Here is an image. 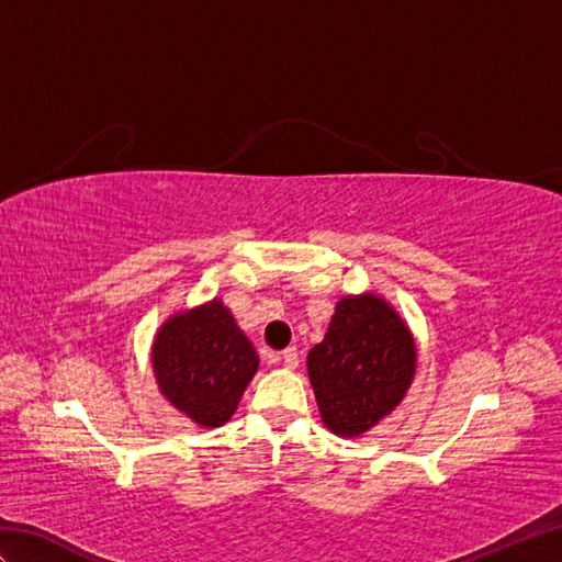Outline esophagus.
<instances>
[{"instance_id": "obj_1", "label": "esophagus", "mask_w": 562, "mask_h": 562, "mask_svg": "<svg viewBox=\"0 0 562 562\" xmlns=\"http://www.w3.org/2000/svg\"><path fill=\"white\" fill-rule=\"evenodd\" d=\"M280 362L288 369H296L300 367V352H296V348H288L280 355Z\"/></svg>"}]
</instances>
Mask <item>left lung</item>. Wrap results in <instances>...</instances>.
<instances>
[{"mask_svg":"<svg viewBox=\"0 0 562 562\" xmlns=\"http://www.w3.org/2000/svg\"><path fill=\"white\" fill-rule=\"evenodd\" d=\"M417 367L413 330L384 296L348 294L324 340L306 357L321 420L338 437H362L408 393Z\"/></svg>","mask_w":562,"mask_h":562,"instance_id":"left-lung-1","label":"left lung"}]
</instances>
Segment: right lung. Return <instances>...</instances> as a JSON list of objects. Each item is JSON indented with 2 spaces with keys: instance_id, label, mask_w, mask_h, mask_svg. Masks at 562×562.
Instances as JSON below:
<instances>
[{
  "instance_id": "add662e5",
  "label": "right lung",
  "mask_w": 562,
  "mask_h": 562,
  "mask_svg": "<svg viewBox=\"0 0 562 562\" xmlns=\"http://www.w3.org/2000/svg\"><path fill=\"white\" fill-rule=\"evenodd\" d=\"M149 355L159 393L198 427L229 423L258 372L254 342L217 296L166 318Z\"/></svg>"
}]
</instances>
